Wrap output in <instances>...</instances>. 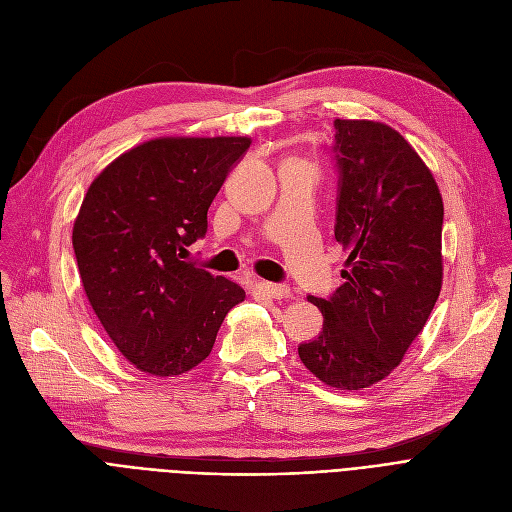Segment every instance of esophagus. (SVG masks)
Listing matches in <instances>:
<instances>
[{
	"label": "esophagus",
	"mask_w": 512,
	"mask_h": 512,
	"mask_svg": "<svg viewBox=\"0 0 512 512\" xmlns=\"http://www.w3.org/2000/svg\"><path fill=\"white\" fill-rule=\"evenodd\" d=\"M261 292L267 294L270 299H288L290 297V288L286 284H272V282H261L259 284Z\"/></svg>",
	"instance_id": "obj_1"
}]
</instances>
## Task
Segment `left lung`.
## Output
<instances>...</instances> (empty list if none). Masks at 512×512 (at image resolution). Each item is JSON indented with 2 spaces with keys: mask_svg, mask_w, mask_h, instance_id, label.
<instances>
[{
  "mask_svg": "<svg viewBox=\"0 0 512 512\" xmlns=\"http://www.w3.org/2000/svg\"><path fill=\"white\" fill-rule=\"evenodd\" d=\"M334 128V234L348 259L328 301L307 297L324 330L299 357L326 386L353 392L400 365L440 297L444 205L432 170L398 130L340 118Z\"/></svg>",
  "mask_w": 512,
  "mask_h": 512,
  "instance_id": "left-lung-1",
  "label": "left lung"
}]
</instances>
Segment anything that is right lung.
I'll return each mask as SVG.
<instances>
[{
  "label": "right lung",
  "mask_w": 512,
  "mask_h": 512,
  "mask_svg": "<svg viewBox=\"0 0 512 512\" xmlns=\"http://www.w3.org/2000/svg\"><path fill=\"white\" fill-rule=\"evenodd\" d=\"M249 137H159L91 182L72 228L80 282L103 330L134 367L174 378L211 353L234 280L182 261Z\"/></svg>",
  "instance_id": "1"
}]
</instances>
